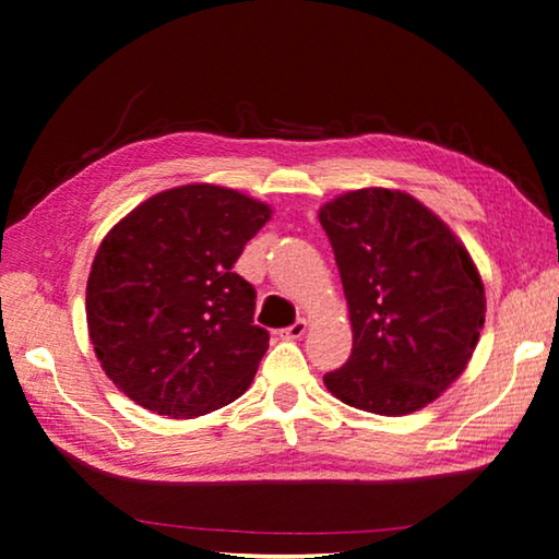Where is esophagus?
Instances as JSON below:
<instances>
[{"label": "esophagus", "mask_w": 559, "mask_h": 559, "mask_svg": "<svg viewBox=\"0 0 559 559\" xmlns=\"http://www.w3.org/2000/svg\"><path fill=\"white\" fill-rule=\"evenodd\" d=\"M306 330H308V323H306V320H296V323L288 325L286 330H281V337H286V340H298V337L306 335Z\"/></svg>", "instance_id": "esophagus-1"}]
</instances>
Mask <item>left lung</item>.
Wrapping results in <instances>:
<instances>
[{
    "mask_svg": "<svg viewBox=\"0 0 559 559\" xmlns=\"http://www.w3.org/2000/svg\"><path fill=\"white\" fill-rule=\"evenodd\" d=\"M353 323V355L323 382L357 409L402 416L466 370L486 296L466 246L412 194L365 187L318 214Z\"/></svg>",
    "mask_w": 559,
    "mask_h": 559,
    "instance_id": "obj_1",
    "label": "left lung"
}]
</instances>
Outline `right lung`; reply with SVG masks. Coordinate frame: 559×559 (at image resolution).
I'll list each match as a JSON object with an SVG mask.
<instances>
[{
	"label": "right lung",
	"mask_w": 559,
	"mask_h": 559,
	"mask_svg": "<svg viewBox=\"0 0 559 559\" xmlns=\"http://www.w3.org/2000/svg\"><path fill=\"white\" fill-rule=\"evenodd\" d=\"M271 219L236 189L185 185L150 197L100 241L86 288L88 335L118 390L192 419L249 390L269 349L257 290L234 263Z\"/></svg>",
	"instance_id": "obj_1"
}]
</instances>
